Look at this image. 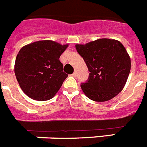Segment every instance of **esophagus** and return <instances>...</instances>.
Masks as SVG:
<instances>
[{
    "label": "esophagus",
    "instance_id": "34e87169",
    "mask_svg": "<svg viewBox=\"0 0 147 147\" xmlns=\"http://www.w3.org/2000/svg\"><path fill=\"white\" fill-rule=\"evenodd\" d=\"M73 76H74V77H76V76H77V71H76V70H75L74 72L73 73Z\"/></svg>",
    "mask_w": 147,
    "mask_h": 147
}]
</instances>
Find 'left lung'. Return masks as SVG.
Wrapping results in <instances>:
<instances>
[{"mask_svg":"<svg viewBox=\"0 0 147 147\" xmlns=\"http://www.w3.org/2000/svg\"><path fill=\"white\" fill-rule=\"evenodd\" d=\"M90 72L83 92L91 100L105 102L123 90L131 70V58L124 45L115 39L100 38L86 45H76Z\"/></svg>","mask_w":147,"mask_h":147,"instance_id":"1","label":"left lung"}]
</instances>
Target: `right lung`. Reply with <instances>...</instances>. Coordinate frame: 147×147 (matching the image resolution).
Wrapping results in <instances>:
<instances>
[{"instance_id": "add662e5", "label": "right lung", "mask_w": 147, "mask_h": 147, "mask_svg": "<svg viewBox=\"0 0 147 147\" xmlns=\"http://www.w3.org/2000/svg\"><path fill=\"white\" fill-rule=\"evenodd\" d=\"M67 46L44 40L27 45L20 50L14 71L26 95L37 101L53 98L68 76L63 71L59 60Z\"/></svg>"}]
</instances>
